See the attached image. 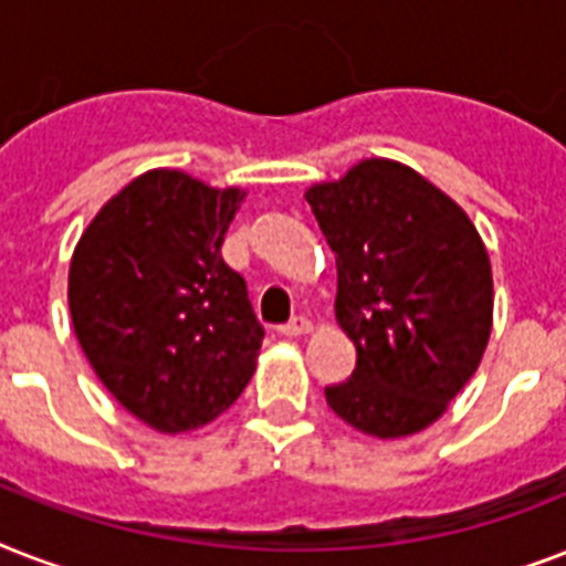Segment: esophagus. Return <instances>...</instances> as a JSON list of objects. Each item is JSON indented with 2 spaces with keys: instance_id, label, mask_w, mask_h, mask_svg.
Instances as JSON below:
<instances>
[{
  "instance_id": "obj_1",
  "label": "esophagus",
  "mask_w": 566,
  "mask_h": 566,
  "mask_svg": "<svg viewBox=\"0 0 566 566\" xmlns=\"http://www.w3.org/2000/svg\"><path fill=\"white\" fill-rule=\"evenodd\" d=\"M275 332H279V335H282V337L308 335V332H311V319L308 317H293V319H287L284 326L275 328Z\"/></svg>"
}]
</instances>
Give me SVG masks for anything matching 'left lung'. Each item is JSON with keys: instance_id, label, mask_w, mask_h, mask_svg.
I'll list each match as a JSON object with an SVG mask.
<instances>
[{"instance_id": "obj_1", "label": "left lung", "mask_w": 566, "mask_h": 566, "mask_svg": "<svg viewBox=\"0 0 566 566\" xmlns=\"http://www.w3.org/2000/svg\"><path fill=\"white\" fill-rule=\"evenodd\" d=\"M305 199L337 258V323L358 353L326 402L373 438L426 429L491 337V258L479 231L420 172L385 158L314 185Z\"/></svg>"}]
</instances>
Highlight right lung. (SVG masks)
Instances as JSON below:
<instances>
[{"label": "right lung", "instance_id": "add662e5", "mask_svg": "<svg viewBox=\"0 0 566 566\" xmlns=\"http://www.w3.org/2000/svg\"><path fill=\"white\" fill-rule=\"evenodd\" d=\"M243 190L153 170L78 240L70 314L87 361L126 411L167 434L234 405L264 340L247 282L220 255Z\"/></svg>", "mask_w": 566, "mask_h": 566}]
</instances>
